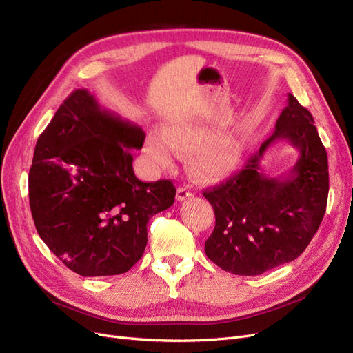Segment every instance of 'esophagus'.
Wrapping results in <instances>:
<instances>
[{
    "label": "esophagus",
    "mask_w": 353,
    "mask_h": 353,
    "mask_svg": "<svg viewBox=\"0 0 353 353\" xmlns=\"http://www.w3.org/2000/svg\"><path fill=\"white\" fill-rule=\"evenodd\" d=\"M193 197V190H191V187L188 185H184V187H179L178 191H176V199L179 201H185L187 199Z\"/></svg>",
    "instance_id": "esophagus-1"
}]
</instances>
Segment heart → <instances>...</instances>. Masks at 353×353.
<instances>
[{
	"label": "heart",
	"mask_w": 353,
	"mask_h": 353,
	"mask_svg": "<svg viewBox=\"0 0 353 353\" xmlns=\"http://www.w3.org/2000/svg\"><path fill=\"white\" fill-rule=\"evenodd\" d=\"M145 150L157 168L174 163L175 150L191 152L190 168L201 179H215L231 174L240 163L244 141L239 134L215 138L206 123L191 119H174L162 131L147 137Z\"/></svg>",
	"instance_id": "1"
}]
</instances>
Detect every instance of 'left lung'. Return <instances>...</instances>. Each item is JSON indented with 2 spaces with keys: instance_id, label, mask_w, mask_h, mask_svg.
I'll return each mask as SVG.
<instances>
[{
  "instance_id": "8db88e82",
  "label": "left lung",
  "mask_w": 353,
  "mask_h": 353,
  "mask_svg": "<svg viewBox=\"0 0 353 353\" xmlns=\"http://www.w3.org/2000/svg\"><path fill=\"white\" fill-rule=\"evenodd\" d=\"M276 141L298 148L295 166L280 177L261 172V159ZM215 210L208 258L236 275H259L292 262L311 243L328 197L327 152L307 109L288 94L274 134L225 184L203 193Z\"/></svg>"
}]
</instances>
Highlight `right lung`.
<instances>
[{"instance_id":"1","label":"right lung","mask_w":353,"mask_h":353,"mask_svg":"<svg viewBox=\"0 0 353 353\" xmlns=\"http://www.w3.org/2000/svg\"><path fill=\"white\" fill-rule=\"evenodd\" d=\"M145 134L103 105L88 90L73 91L38 138L29 170V205L37 231L69 270L117 275L141 259L147 222L174 205L169 179L143 183L131 150Z\"/></svg>"}]
</instances>
